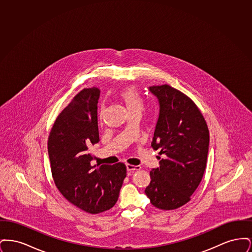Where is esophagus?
I'll list each match as a JSON object with an SVG mask.
<instances>
[{
	"label": "esophagus",
	"instance_id": "1",
	"mask_svg": "<svg viewBox=\"0 0 252 252\" xmlns=\"http://www.w3.org/2000/svg\"><path fill=\"white\" fill-rule=\"evenodd\" d=\"M141 166L139 165H131V164H126V170L128 172H133V171H137V170H140Z\"/></svg>",
	"mask_w": 252,
	"mask_h": 252
}]
</instances>
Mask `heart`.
<instances>
[{
    "label": "heart",
    "instance_id": "obj_1",
    "mask_svg": "<svg viewBox=\"0 0 252 252\" xmlns=\"http://www.w3.org/2000/svg\"><path fill=\"white\" fill-rule=\"evenodd\" d=\"M121 102L125 105L128 113L142 112L144 108V99L135 87H127L118 94Z\"/></svg>",
    "mask_w": 252,
    "mask_h": 252
}]
</instances>
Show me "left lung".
<instances>
[{
  "mask_svg": "<svg viewBox=\"0 0 252 252\" xmlns=\"http://www.w3.org/2000/svg\"><path fill=\"white\" fill-rule=\"evenodd\" d=\"M158 102V117L151 146L159 150V166L150 171L144 192L160 210L178 209L202 180L210 135L203 115L192 100L169 85L151 86Z\"/></svg>",
  "mask_w": 252,
  "mask_h": 252,
  "instance_id": "obj_1",
  "label": "left lung"
}]
</instances>
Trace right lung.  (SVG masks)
Wrapping results in <instances>:
<instances>
[{
    "label": "right lung",
    "instance_id": "obj_1",
    "mask_svg": "<svg viewBox=\"0 0 252 252\" xmlns=\"http://www.w3.org/2000/svg\"><path fill=\"white\" fill-rule=\"evenodd\" d=\"M98 88L84 89L64 108L50 133L48 154L56 186L74 206L90 214L112 208L118 200L126 168L93 165L89 152L99 139L97 104Z\"/></svg>",
    "mask_w": 252,
    "mask_h": 252
}]
</instances>
